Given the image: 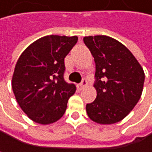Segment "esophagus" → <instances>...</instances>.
<instances>
[{"instance_id":"1","label":"esophagus","mask_w":152,"mask_h":152,"mask_svg":"<svg viewBox=\"0 0 152 152\" xmlns=\"http://www.w3.org/2000/svg\"><path fill=\"white\" fill-rule=\"evenodd\" d=\"M87 85V82H86V79H84L83 81H82V83L81 84H79L78 86H77V89L79 90V91H81V90H83L85 87H86V86Z\"/></svg>"}]
</instances>
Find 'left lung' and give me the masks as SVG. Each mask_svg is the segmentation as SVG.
<instances>
[{
	"mask_svg": "<svg viewBox=\"0 0 152 152\" xmlns=\"http://www.w3.org/2000/svg\"><path fill=\"white\" fill-rule=\"evenodd\" d=\"M84 42L95 63L96 98L86 106L91 120L113 124L124 119L139 102L143 90V68L121 42L104 35L88 36Z\"/></svg>",
	"mask_w": 152,
	"mask_h": 152,
	"instance_id": "obj_1",
	"label": "left lung"
}]
</instances>
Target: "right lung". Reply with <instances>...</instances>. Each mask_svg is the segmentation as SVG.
Returning a JSON list of instances; mask_svg holds the SVG:
<instances>
[{
    "label": "right lung",
    "mask_w": 152,
    "mask_h": 152,
    "mask_svg": "<svg viewBox=\"0 0 152 152\" xmlns=\"http://www.w3.org/2000/svg\"><path fill=\"white\" fill-rule=\"evenodd\" d=\"M77 39V36H45L20 56L12 86L20 107L33 122L50 124L64 115L75 92V86L64 80V61Z\"/></svg>",
    "instance_id": "add662e5"
}]
</instances>
